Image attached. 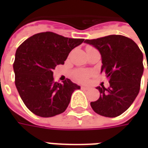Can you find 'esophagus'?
<instances>
[{"instance_id":"esophagus-1","label":"esophagus","mask_w":148,"mask_h":148,"mask_svg":"<svg viewBox=\"0 0 148 148\" xmlns=\"http://www.w3.org/2000/svg\"><path fill=\"white\" fill-rule=\"evenodd\" d=\"M81 88H82V90H89V89H90L89 87L84 86H82L81 87Z\"/></svg>"}]
</instances>
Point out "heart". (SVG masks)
<instances>
[{"label": "heart", "mask_w": 148, "mask_h": 148, "mask_svg": "<svg viewBox=\"0 0 148 148\" xmlns=\"http://www.w3.org/2000/svg\"><path fill=\"white\" fill-rule=\"evenodd\" d=\"M90 75V73L86 71H77L74 73V77L78 82H86Z\"/></svg>", "instance_id": "heart-1"}]
</instances>
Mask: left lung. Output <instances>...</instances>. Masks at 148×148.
<instances>
[{"label":"left lung","mask_w":148,"mask_h":148,"mask_svg":"<svg viewBox=\"0 0 148 148\" xmlns=\"http://www.w3.org/2000/svg\"><path fill=\"white\" fill-rule=\"evenodd\" d=\"M85 42L98 50L102 62L101 73L105 72L109 79V88L101 84L97 87L100 97L90 106L101 116H118L132 106L140 92L143 53L132 39L120 35L86 39Z\"/></svg>","instance_id":"1"}]
</instances>
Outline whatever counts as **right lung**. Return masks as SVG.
<instances>
[{
    "label": "right lung",
    "mask_w": 148,
    "mask_h": 148,
    "mask_svg": "<svg viewBox=\"0 0 148 148\" xmlns=\"http://www.w3.org/2000/svg\"><path fill=\"white\" fill-rule=\"evenodd\" d=\"M83 41L47 32L31 36L18 47L13 64L15 84L34 114L51 117L66 109L72 93L81 87L70 79L55 82L52 71L64 64L69 53Z\"/></svg>",
    "instance_id": "obj_1"
}]
</instances>
